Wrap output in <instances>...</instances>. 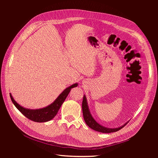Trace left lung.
I'll use <instances>...</instances> for the list:
<instances>
[{"label": "left lung", "instance_id": "left-lung-1", "mask_svg": "<svg viewBox=\"0 0 158 158\" xmlns=\"http://www.w3.org/2000/svg\"><path fill=\"white\" fill-rule=\"evenodd\" d=\"M82 113H83V117H84V119L86 123V125L88 126V127H89L91 129H92L98 132H103V133H110V132H116V131H118L120 130L122 127H123L127 124V123H126L122 127H120L118 128H114V129L107 128V127H103L101 125H100V124L97 123L94 119L92 116L91 115L89 109H88V104H87V101H86V98L85 95H84L83 100H82Z\"/></svg>", "mask_w": 158, "mask_h": 158}]
</instances>
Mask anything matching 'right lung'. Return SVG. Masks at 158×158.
I'll use <instances>...</instances> for the list:
<instances>
[{"instance_id":"add662e5","label":"right lung","mask_w":158,"mask_h":158,"mask_svg":"<svg viewBox=\"0 0 158 158\" xmlns=\"http://www.w3.org/2000/svg\"><path fill=\"white\" fill-rule=\"evenodd\" d=\"M77 86V84L76 83L68 87L67 88H66L60 95V96L56 99V101L53 103H52L51 105L48 106L46 107H44V108L39 110H29L24 108V107L20 106L14 100L11 94L10 95L11 101L15 106V107L25 116V117L34 122H45L52 120L55 117L58 111H59L61 106L64 102L66 97L69 94L71 88L76 87Z\"/></svg>"}]
</instances>
